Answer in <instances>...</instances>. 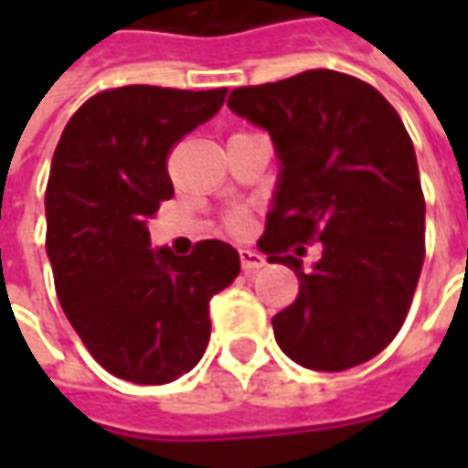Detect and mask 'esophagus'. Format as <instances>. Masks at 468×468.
<instances>
[{
    "label": "esophagus",
    "mask_w": 468,
    "mask_h": 468,
    "mask_svg": "<svg viewBox=\"0 0 468 468\" xmlns=\"http://www.w3.org/2000/svg\"><path fill=\"white\" fill-rule=\"evenodd\" d=\"M240 265H243L245 273H255L265 265V258L255 250H240Z\"/></svg>",
    "instance_id": "1"
}]
</instances>
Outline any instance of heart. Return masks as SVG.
Segmentation results:
<instances>
[{"mask_svg":"<svg viewBox=\"0 0 468 468\" xmlns=\"http://www.w3.org/2000/svg\"><path fill=\"white\" fill-rule=\"evenodd\" d=\"M245 225H248V218H245V213H238V210L225 218V228H228L230 233H243Z\"/></svg>","mask_w":468,"mask_h":468,"instance_id":"1","label":"heart"}]
</instances>
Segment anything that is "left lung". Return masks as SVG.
<instances>
[{
	"label": "left lung",
	"instance_id": "obj_1",
	"mask_svg": "<svg viewBox=\"0 0 468 468\" xmlns=\"http://www.w3.org/2000/svg\"><path fill=\"white\" fill-rule=\"evenodd\" d=\"M235 115L271 133L281 160L258 248L298 275V298L273 315L288 358L346 371L391 344L421 275L426 203L416 153L399 112L358 77L308 69L238 87ZM322 258L303 271L304 243Z\"/></svg>",
	"mask_w": 468,
	"mask_h": 468
}]
</instances>
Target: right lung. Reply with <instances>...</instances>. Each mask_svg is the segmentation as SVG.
<instances>
[{
    "label": "right lung",
    "instance_id": "obj_1",
    "mask_svg": "<svg viewBox=\"0 0 468 468\" xmlns=\"http://www.w3.org/2000/svg\"><path fill=\"white\" fill-rule=\"evenodd\" d=\"M220 90L127 85L90 97L57 143L47 255L59 305L87 351L124 381L180 378L210 341L207 305L240 273L223 240L150 250L147 220L173 197L167 154L223 107Z\"/></svg>",
    "mask_w": 468,
    "mask_h": 468
}]
</instances>
